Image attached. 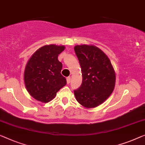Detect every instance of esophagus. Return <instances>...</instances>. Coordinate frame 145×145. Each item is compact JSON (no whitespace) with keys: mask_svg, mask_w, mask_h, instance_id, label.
I'll use <instances>...</instances> for the list:
<instances>
[{"mask_svg":"<svg viewBox=\"0 0 145 145\" xmlns=\"http://www.w3.org/2000/svg\"><path fill=\"white\" fill-rule=\"evenodd\" d=\"M70 81H71V77H67V83H68V84H70Z\"/></svg>","mask_w":145,"mask_h":145,"instance_id":"obj_1","label":"esophagus"}]
</instances>
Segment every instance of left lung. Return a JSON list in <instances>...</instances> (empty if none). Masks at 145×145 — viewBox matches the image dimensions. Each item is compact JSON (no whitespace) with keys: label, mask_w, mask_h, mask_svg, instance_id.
I'll return each mask as SVG.
<instances>
[{"label":"left lung","mask_w":145,"mask_h":145,"mask_svg":"<svg viewBox=\"0 0 145 145\" xmlns=\"http://www.w3.org/2000/svg\"><path fill=\"white\" fill-rule=\"evenodd\" d=\"M75 53L83 80L74 90L77 101L86 108L98 106L109 98L115 85V73L107 56L94 45H76Z\"/></svg>","instance_id":"left-lung-1"}]
</instances>
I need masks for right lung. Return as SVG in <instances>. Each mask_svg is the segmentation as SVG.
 Returning a JSON list of instances; mask_svg holds the SVG:
<instances>
[{"instance_id": "add662e5", "label": "right lung", "mask_w": 145, "mask_h": 145, "mask_svg": "<svg viewBox=\"0 0 145 145\" xmlns=\"http://www.w3.org/2000/svg\"><path fill=\"white\" fill-rule=\"evenodd\" d=\"M64 48L63 45H45L28 61L24 73L25 83L27 91L36 100L49 102L66 85V78L60 73L62 64L58 60Z\"/></svg>"}]
</instances>
